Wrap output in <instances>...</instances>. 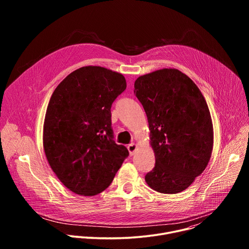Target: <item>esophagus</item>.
<instances>
[{
  "instance_id": "obj_1",
  "label": "esophagus",
  "mask_w": 249,
  "mask_h": 249,
  "mask_svg": "<svg viewBox=\"0 0 249 249\" xmlns=\"http://www.w3.org/2000/svg\"><path fill=\"white\" fill-rule=\"evenodd\" d=\"M128 151H129V154L130 156H133L137 150V145L136 144H130L128 147H127Z\"/></svg>"
}]
</instances>
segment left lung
Instances as JSON below:
<instances>
[{
	"label": "left lung",
	"instance_id": "obj_1",
	"mask_svg": "<svg viewBox=\"0 0 249 249\" xmlns=\"http://www.w3.org/2000/svg\"><path fill=\"white\" fill-rule=\"evenodd\" d=\"M134 87L148 117L156 158L145 180L160 193L181 192L212 156L214 129L207 102L194 82L174 68L140 76Z\"/></svg>",
	"mask_w": 249,
	"mask_h": 249
}]
</instances>
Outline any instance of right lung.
I'll return each instance as SVG.
<instances>
[{
  "mask_svg": "<svg viewBox=\"0 0 249 249\" xmlns=\"http://www.w3.org/2000/svg\"><path fill=\"white\" fill-rule=\"evenodd\" d=\"M126 87L122 74L85 66L52 93L43 124L44 153L58 179L76 194L104 191L129 155L112 140L110 111Z\"/></svg>",
  "mask_w": 249,
  "mask_h": 249,
  "instance_id": "1",
  "label": "right lung"
}]
</instances>
